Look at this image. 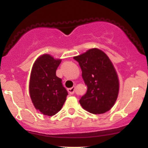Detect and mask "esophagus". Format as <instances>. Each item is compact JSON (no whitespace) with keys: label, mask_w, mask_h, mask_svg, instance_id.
I'll list each match as a JSON object with an SVG mask.
<instances>
[{"label":"esophagus","mask_w":148,"mask_h":148,"mask_svg":"<svg viewBox=\"0 0 148 148\" xmlns=\"http://www.w3.org/2000/svg\"><path fill=\"white\" fill-rule=\"evenodd\" d=\"M75 87H71V88H69L68 89V92H69V93L70 94H73L74 93V92H75Z\"/></svg>","instance_id":"1"}]
</instances>
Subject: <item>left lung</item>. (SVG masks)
I'll return each mask as SVG.
<instances>
[{
  "mask_svg": "<svg viewBox=\"0 0 148 148\" xmlns=\"http://www.w3.org/2000/svg\"><path fill=\"white\" fill-rule=\"evenodd\" d=\"M82 71L87 90L79 100L84 110L93 114L108 112L119 94L118 75L108 56L96 48L74 57Z\"/></svg>",
  "mask_w": 148,
  "mask_h": 148,
  "instance_id": "obj_1",
  "label": "left lung"
}]
</instances>
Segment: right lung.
I'll return each mask as SVG.
<instances>
[{
	"instance_id": "1",
	"label": "right lung",
	"mask_w": 148,
	"mask_h": 148,
	"mask_svg": "<svg viewBox=\"0 0 148 148\" xmlns=\"http://www.w3.org/2000/svg\"><path fill=\"white\" fill-rule=\"evenodd\" d=\"M61 60L49 55L39 57L32 66L29 82V94L35 108L46 116H52L61 110L68 92L56 70Z\"/></svg>"
}]
</instances>
